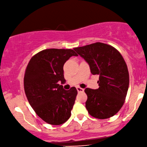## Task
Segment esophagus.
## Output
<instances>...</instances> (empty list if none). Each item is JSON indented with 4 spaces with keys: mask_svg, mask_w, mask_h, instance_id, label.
<instances>
[{
    "mask_svg": "<svg viewBox=\"0 0 147 147\" xmlns=\"http://www.w3.org/2000/svg\"><path fill=\"white\" fill-rule=\"evenodd\" d=\"M77 90L78 92H84V89L81 88V87H77Z\"/></svg>",
    "mask_w": 147,
    "mask_h": 147,
    "instance_id": "1",
    "label": "esophagus"
}]
</instances>
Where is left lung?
<instances>
[{"label":"left lung","instance_id":"left-lung-1","mask_svg":"<svg viewBox=\"0 0 147 147\" xmlns=\"http://www.w3.org/2000/svg\"><path fill=\"white\" fill-rule=\"evenodd\" d=\"M74 50L88 63L92 75H99V88L85 90L88 113L100 119L114 116L123 105L129 87V72L123 57L115 47L99 42Z\"/></svg>","mask_w":147,"mask_h":147}]
</instances>
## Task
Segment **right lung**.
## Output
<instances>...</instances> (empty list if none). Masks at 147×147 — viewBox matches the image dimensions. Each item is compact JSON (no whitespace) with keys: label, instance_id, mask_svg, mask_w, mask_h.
<instances>
[{"label":"right lung","instance_id":"obj_1","mask_svg":"<svg viewBox=\"0 0 147 147\" xmlns=\"http://www.w3.org/2000/svg\"><path fill=\"white\" fill-rule=\"evenodd\" d=\"M77 56L72 49H47L30 59L25 71L24 91L30 105L46 123L59 125L71 115L77 95L72 87L65 90L64 64L71 56Z\"/></svg>","mask_w":147,"mask_h":147}]
</instances>
